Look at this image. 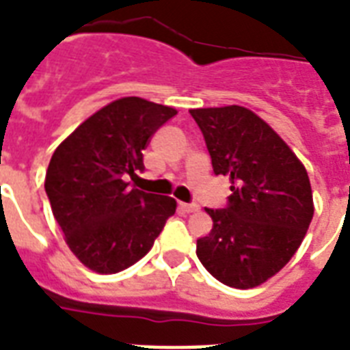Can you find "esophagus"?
Wrapping results in <instances>:
<instances>
[{
    "instance_id": "34e87169",
    "label": "esophagus",
    "mask_w": 350,
    "mask_h": 350,
    "mask_svg": "<svg viewBox=\"0 0 350 350\" xmlns=\"http://www.w3.org/2000/svg\"><path fill=\"white\" fill-rule=\"evenodd\" d=\"M180 208L181 211H185V213H196L198 208V205L196 203H183V202H180Z\"/></svg>"
}]
</instances>
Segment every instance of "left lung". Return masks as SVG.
<instances>
[{
  "label": "left lung",
  "mask_w": 350,
  "mask_h": 350,
  "mask_svg": "<svg viewBox=\"0 0 350 350\" xmlns=\"http://www.w3.org/2000/svg\"><path fill=\"white\" fill-rule=\"evenodd\" d=\"M216 176L230 180L224 208H205L213 230L196 254L218 282L250 288L282 271L314 214L307 170L288 145L245 107L194 109Z\"/></svg>",
  "instance_id": "8db88e82"
}]
</instances>
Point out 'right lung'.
Here are the masks:
<instances>
[{"label": "right lung", "mask_w": 350, "mask_h": 350, "mask_svg": "<svg viewBox=\"0 0 350 350\" xmlns=\"http://www.w3.org/2000/svg\"><path fill=\"white\" fill-rule=\"evenodd\" d=\"M174 109L121 98L83 121L52 154L45 192L67 245L85 267L114 274L142 260L176 202L134 189L143 148Z\"/></svg>", "instance_id": "add662e5"}]
</instances>
